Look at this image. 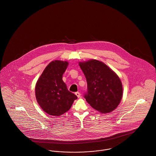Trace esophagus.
Segmentation results:
<instances>
[{
  "mask_svg": "<svg viewBox=\"0 0 156 156\" xmlns=\"http://www.w3.org/2000/svg\"><path fill=\"white\" fill-rule=\"evenodd\" d=\"M75 94L76 95V97H78V98H80V97H81V94H80V93L78 92H75Z\"/></svg>",
  "mask_w": 156,
  "mask_h": 156,
  "instance_id": "34e87169",
  "label": "esophagus"
}]
</instances>
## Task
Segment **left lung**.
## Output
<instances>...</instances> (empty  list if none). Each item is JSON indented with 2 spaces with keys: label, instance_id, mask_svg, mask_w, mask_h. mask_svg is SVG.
Instances as JSON below:
<instances>
[{
  "label": "left lung",
  "instance_id": "obj_1",
  "mask_svg": "<svg viewBox=\"0 0 156 156\" xmlns=\"http://www.w3.org/2000/svg\"><path fill=\"white\" fill-rule=\"evenodd\" d=\"M87 81V102L95 110L106 113L115 110L122 98L123 88L117 74L96 59L79 62Z\"/></svg>",
  "mask_w": 156,
  "mask_h": 156
}]
</instances>
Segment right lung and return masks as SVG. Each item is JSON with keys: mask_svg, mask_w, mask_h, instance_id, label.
<instances>
[{"mask_svg": "<svg viewBox=\"0 0 156 156\" xmlns=\"http://www.w3.org/2000/svg\"><path fill=\"white\" fill-rule=\"evenodd\" d=\"M68 65L67 61L51 62L38 80L35 93L37 102L50 115L58 116L69 110L77 97L67 89L62 75Z\"/></svg>", "mask_w": 156, "mask_h": 156, "instance_id": "add662e5", "label": "right lung"}]
</instances>
